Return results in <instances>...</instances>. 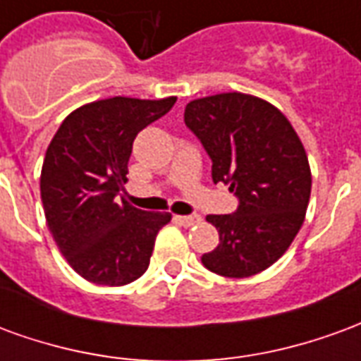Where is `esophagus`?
Masks as SVG:
<instances>
[{
    "label": "esophagus",
    "mask_w": 361,
    "mask_h": 361,
    "mask_svg": "<svg viewBox=\"0 0 361 361\" xmlns=\"http://www.w3.org/2000/svg\"><path fill=\"white\" fill-rule=\"evenodd\" d=\"M173 220L178 222V224H181V226H195V224H199L201 222V216L199 214H188V216H173Z\"/></svg>",
    "instance_id": "obj_1"
}]
</instances>
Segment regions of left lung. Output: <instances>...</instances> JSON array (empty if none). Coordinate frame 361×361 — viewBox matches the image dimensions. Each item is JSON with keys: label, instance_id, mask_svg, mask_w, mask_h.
Returning a JSON list of instances; mask_svg holds the SVG:
<instances>
[{"label": "left lung", "instance_id": "8db88e82", "mask_svg": "<svg viewBox=\"0 0 361 361\" xmlns=\"http://www.w3.org/2000/svg\"><path fill=\"white\" fill-rule=\"evenodd\" d=\"M183 121L212 162V181L230 185L232 214H211L219 247L201 261L211 272L245 279L265 271L294 242L305 219L311 172L294 127L272 104L242 94L199 98Z\"/></svg>", "mask_w": 361, "mask_h": 361}]
</instances>
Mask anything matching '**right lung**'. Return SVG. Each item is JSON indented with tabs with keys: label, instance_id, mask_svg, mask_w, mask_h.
<instances>
[{
	"label": "right lung",
	"instance_id": "obj_1",
	"mask_svg": "<svg viewBox=\"0 0 361 361\" xmlns=\"http://www.w3.org/2000/svg\"><path fill=\"white\" fill-rule=\"evenodd\" d=\"M176 98H108L69 114L44 158L40 195L59 251L82 279L123 286L149 269L168 212L123 199L127 162L139 131L172 110Z\"/></svg>",
	"mask_w": 361,
	"mask_h": 361
}]
</instances>
